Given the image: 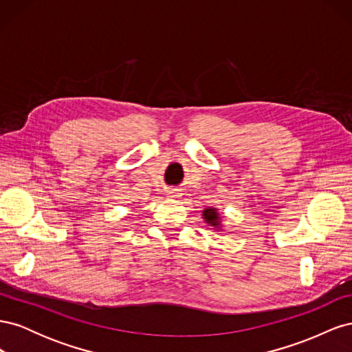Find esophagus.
<instances>
[{"instance_id": "esophagus-1", "label": "esophagus", "mask_w": 352, "mask_h": 352, "mask_svg": "<svg viewBox=\"0 0 352 352\" xmlns=\"http://www.w3.org/2000/svg\"><path fill=\"white\" fill-rule=\"evenodd\" d=\"M167 195L172 197V198H176V197H177V192H176L175 189H168V190H167Z\"/></svg>"}]
</instances>
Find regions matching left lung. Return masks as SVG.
Returning <instances> with one entry per match:
<instances>
[{
	"mask_svg": "<svg viewBox=\"0 0 352 352\" xmlns=\"http://www.w3.org/2000/svg\"><path fill=\"white\" fill-rule=\"evenodd\" d=\"M202 216H204L206 221L210 223V225H212L214 228H217L220 225V217L217 214V210L216 208H206L204 211H202Z\"/></svg>",
	"mask_w": 352,
	"mask_h": 352,
	"instance_id": "1",
	"label": "left lung"
}]
</instances>
